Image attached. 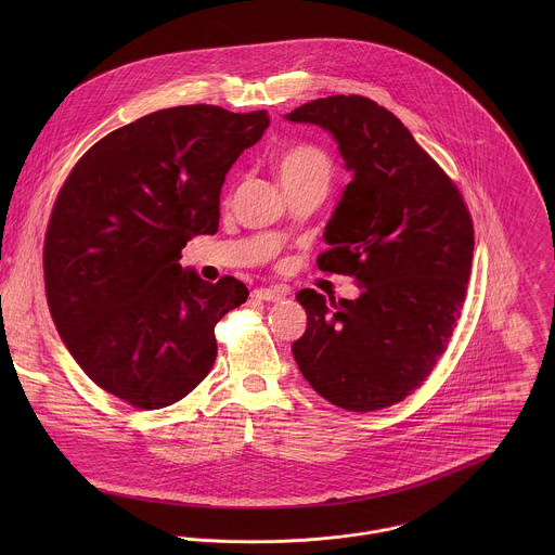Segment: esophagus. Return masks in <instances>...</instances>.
Wrapping results in <instances>:
<instances>
[{"label": "esophagus", "mask_w": 555, "mask_h": 555, "mask_svg": "<svg viewBox=\"0 0 555 555\" xmlns=\"http://www.w3.org/2000/svg\"><path fill=\"white\" fill-rule=\"evenodd\" d=\"M254 299L258 301H267V304H275V301H282L288 297V288L284 286H271V288H256L251 293Z\"/></svg>", "instance_id": "34e87169"}]
</instances>
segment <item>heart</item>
Segmentation results:
<instances>
[{
    "mask_svg": "<svg viewBox=\"0 0 555 555\" xmlns=\"http://www.w3.org/2000/svg\"><path fill=\"white\" fill-rule=\"evenodd\" d=\"M275 172L284 188H326L333 172V164L328 154L317 145H295L275 159Z\"/></svg>",
    "mask_w": 555,
    "mask_h": 555,
    "instance_id": "obj_1",
    "label": "heart"
}]
</instances>
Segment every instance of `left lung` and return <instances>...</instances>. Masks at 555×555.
<instances>
[{
    "instance_id": "left-lung-1",
    "label": "left lung",
    "mask_w": 555,
    "mask_h": 555,
    "mask_svg": "<svg viewBox=\"0 0 555 555\" xmlns=\"http://www.w3.org/2000/svg\"><path fill=\"white\" fill-rule=\"evenodd\" d=\"M333 134L352 181L326 222L318 269L352 275L361 295L297 293L308 328L293 344L304 378L326 401L372 412L429 376L457 326L475 229L447 172L391 111L328 95L286 115Z\"/></svg>"
}]
</instances>
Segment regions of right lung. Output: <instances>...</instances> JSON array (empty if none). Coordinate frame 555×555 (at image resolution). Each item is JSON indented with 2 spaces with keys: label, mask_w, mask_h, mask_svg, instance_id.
Segmentation results:
<instances>
[{
  "label": "right lung",
  "mask_w": 555,
  "mask_h": 555,
  "mask_svg": "<svg viewBox=\"0 0 555 555\" xmlns=\"http://www.w3.org/2000/svg\"><path fill=\"white\" fill-rule=\"evenodd\" d=\"M267 126V111L162 108L100 139L68 175L44 238L47 301L106 393L158 410L214 367V328L249 293L231 275L209 284L179 258L218 231L227 172Z\"/></svg>",
  "instance_id": "add662e5"
}]
</instances>
